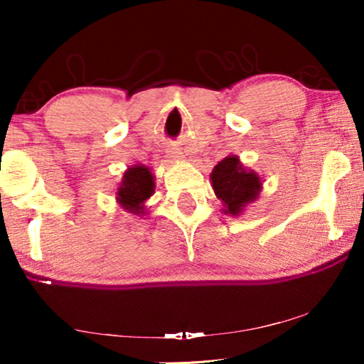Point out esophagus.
<instances>
[{
	"mask_svg": "<svg viewBox=\"0 0 364 364\" xmlns=\"http://www.w3.org/2000/svg\"><path fill=\"white\" fill-rule=\"evenodd\" d=\"M171 157H173V159H176V157H178V156H177V154H176V152H172V156H171Z\"/></svg>",
	"mask_w": 364,
	"mask_h": 364,
	"instance_id": "1",
	"label": "esophagus"
}]
</instances>
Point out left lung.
Instances as JSON below:
<instances>
[{
    "label": "left lung",
    "mask_w": 364,
    "mask_h": 364,
    "mask_svg": "<svg viewBox=\"0 0 364 364\" xmlns=\"http://www.w3.org/2000/svg\"><path fill=\"white\" fill-rule=\"evenodd\" d=\"M215 196L223 203V213L238 215L248 203H252L262 191L258 173L247 171L237 156H228L213 167L210 173Z\"/></svg>",
    "instance_id": "1"
}]
</instances>
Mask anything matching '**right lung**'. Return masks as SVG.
<instances>
[{"label": "right lung", "instance_id": "add662e5", "mask_svg": "<svg viewBox=\"0 0 364 364\" xmlns=\"http://www.w3.org/2000/svg\"><path fill=\"white\" fill-rule=\"evenodd\" d=\"M154 191H156V182H154L151 168L146 166H132L124 172L116 198L119 205L126 208L127 212L144 215L147 213L144 202L154 196Z\"/></svg>", "mask_w": 364, "mask_h": 364}]
</instances>
